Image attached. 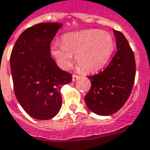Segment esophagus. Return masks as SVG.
<instances>
[{
    "mask_svg": "<svg viewBox=\"0 0 150 150\" xmlns=\"http://www.w3.org/2000/svg\"><path fill=\"white\" fill-rule=\"evenodd\" d=\"M78 78H79V76H77V75H75V74H74V75H73V76H72V80H73V81H76V80H77Z\"/></svg>",
    "mask_w": 150,
    "mask_h": 150,
    "instance_id": "esophagus-1",
    "label": "esophagus"
}]
</instances>
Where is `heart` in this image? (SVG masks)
Returning <instances> with one entry per match:
<instances>
[{"label":"heart","mask_w":150,"mask_h":150,"mask_svg":"<svg viewBox=\"0 0 150 150\" xmlns=\"http://www.w3.org/2000/svg\"><path fill=\"white\" fill-rule=\"evenodd\" d=\"M62 40L52 44L51 53L63 69L71 66L76 54V63L83 71H97L109 62L115 48L112 36L96 29L67 33Z\"/></svg>","instance_id":"b5f03b06"}]
</instances>
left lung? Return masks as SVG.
<instances>
[{
    "instance_id": "left-lung-1",
    "label": "left lung",
    "mask_w": 150,
    "mask_h": 150,
    "mask_svg": "<svg viewBox=\"0 0 150 150\" xmlns=\"http://www.w3.org/2000/svg\"><path fill=\"white\" fill-rule=\"evenodd\" d=\"M113 33L117 52L103 71L88 76L91 88L84 97L88 109L101 116L113 114L125 105L135 77V59L127 40L121 32Z\"/></svg>"
}]
</instances>
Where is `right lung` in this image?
Wrapping results in <instances>:
<instances>
[{
	"mask_svg": "<svg viewBox=\"0 0 150 150\" xmlns=\"http://www.w3.org/2000/svg\"><path fill=\"white\" fill-rule=\"evenodd\" d=\"M62 23H39L26 29L11 51L10 65L17 100L31 117L49 120L62 106L60 89L72 75L58 67L50 45Z\"/></svg>",
	"mask_w": 150,
	"mask_h": 150,
	"instance_id": "right-lung-1",
	"label": "right lung"
}]
</instances>
